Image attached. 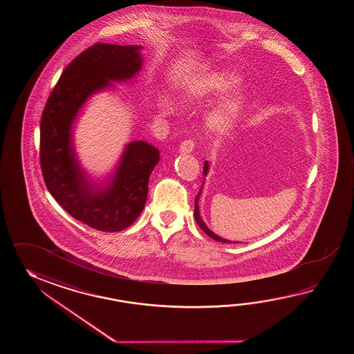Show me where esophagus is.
<instances>
[{
    "instance_id": "34e87169",
    "label": "esophagus",
    "mask_w": 354,
    "mask_h": 354,
    "mask_svg": "<svg viewBox=\"0 0 354 354\" xmlns=\"http://www.w3.org/2000/svg\"><path fill=\"white\" fill-rule=\"evenodd\" d=\"M196 142L194 139H188V140H183L180 145V151L183 153H191L195 149Z\"/></svg>"
}]
</instances>
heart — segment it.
I'll use <instances>...</instances> for the list:
<instances>
[{
    "instance_id": "1",
    "label": "heart",
    "mask_w": 354,
    "mask_h": 354,
    "mask_svg": "<svg viewBox=\"0 0 354 354\" xmlns=\"http://www.w3.org/2000/svg\"><path fill=\"white\" fill-rule=\"evenodd\" d=\"M236 83L235 77L226 73H209L203 75L198 81H196L192 88L189 90V97L203 98L220 95L232 88ZM171 104L165 105L166 109H171ZM241 106H243V98L239 96L227 98L224 102L218 104L215 109H212L210 113L206 116V124L207 127L218 134L226 133L230 130L234 122L238 119L241 113Z\"/></svg>"
}]
</instances>
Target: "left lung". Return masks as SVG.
Masks as SVG:
<instances>
[{"label": "left lung", "instance_id": "obj_1", "mask_svg": "<svg viewBox=\"0 0 354 354\" xmlns=\"http://www.w3.org/2000/svg\"><path fill=\"white\" fill-rule=\"evenodd\" d=\"M207 168H209V166H207V162H205V166H203V174H207ZM198 196H200V194L197 195V197L195 198V218H196V223L198 224V226L203 229V232L207 234L210 238H212V239H215V241H221V243H232V241H226V239H223V238H220L218 235H216V234L212 233L211 232L210 229L207 227V226L203 224V220H201V218H200V212H198V206H197V200H198Z\"/></svg>", "mask_w": 354, "mask_h": 354}]
</instances>
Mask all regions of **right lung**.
I'll return each mask as SVG.
<instances>
[{
	"mask_svg": "<svg viewBox=\"0 0 354 354\" xmlns=\"http://www.w3.org/2000/svg\"><path fill=\"white\" fill-rule=\"evenodd\" d=\"M139 48L96 43L83 50L63 71L41 113L39 158L46 188L71 216L100 232L124 230L140 215L159 151L144 142L129 144L113 185L92 191L75 163L71 127L91 93L140 69Z\"/></svg>",
	"mask_w": 354,
	"mask_h": 354,
	"instance_id": "obj_1",
	"label": "right lung"
}]
</instances>
